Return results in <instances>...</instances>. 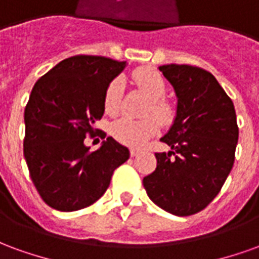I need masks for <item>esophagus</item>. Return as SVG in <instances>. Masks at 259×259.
<instances>
[{"mask_svg":"<svg viewBox=\"0 0 259 259\" xmlns=\"http://www.w3.org/2000/svg\"><path fill=\"white\" fill-rule=\"evenodd\" d=\"M139 150H137V148H132V150H130V155H132V157H137V155H139Z\"/></svg>","mask_w":259,"mask_h":259,"instance_id":"1","label":"esophagus"}]
</instances>
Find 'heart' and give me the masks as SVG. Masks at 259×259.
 Wrapping results in <instances>:
<instances>
[{"instance_id":"obj_1","label":"heart","mask_w":259,"mask_h":259,"mask_svg":"<svg viewBox=\"0 0 259 259\" xmlns=\"http://www.w3.org/2000/svg\"><path fill=\"white\" fill-rule=\"evenodd\" d=\"M136 84L144 91L151 102L147 108L146 115H154L162 124H168L174 119V109L168 102L163 100L166 94V84L161 74L155 69L141 68L137 69L135 73ZM123 81L122 79H113L105 89L104 94V111L108 115H116L120 109L122 101ZM159 124L154 118L146 119H130L120 118L113 122L111 132L112 136L120 143L130 147H141L148 139L157 135Z\"/></svg>"}]
</instances>
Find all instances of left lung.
<instances>
[{
  "instance_id": "8db88e82",
  "label": "left lung",
  "mask_w": 259,
  "mask_h": 259,
  "mask_svg": "<svg viewBox=\"0 0 259 259\" xmlns=\"http://www.w3.org/2000/svg\"><path fill=\"white\" fill-rule=\"evenodd\" d=\"M159 70L178 98L174 123L161 139L172 151L155 154L157 169L143 185L163 211L189 217L217 197L233 168L239 140L236 111L213 74L204 69L170 64Z\"/></svg>"
}]
</instances>
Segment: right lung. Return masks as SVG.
I'll list each match as a JSON object with an SVG mask.
<instances>
[{"label":"right lung","mask_w":259,"mask_h":259,"mask_svg":"<svg viewBox=\"0 0 259 259\" xmlns=\"http://www.w3.org/2000/svg\"><path fill=\"white\" fill-rule=\"evenodd\" d=\"M126 68L105 57L76 55L37 80L25 109L23 152L30 178L46 204L62 212L101 198L119 165L130 157L112 137L97 151L84 144L104 115L107 85Z\"/></svg>","instance_id":"add662e5"}]
</instances>
